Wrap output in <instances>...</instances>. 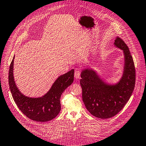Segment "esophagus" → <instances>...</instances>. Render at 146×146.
Wrapping results in <instances>:
<instances>
[{"mask_svg": "<svg viewBox=\"0 0 146 146\" xmlns=\"http://www.w3.org/2000/svg\"><path fill=\"white\" fill-rule=\"evenodd\" d=\"M80 75H81V71L80 70H76L75 72V78L76 79L80 78Z\"/></svg>", "mask_w": 146, "mask_h": 146, "instance_id": "obj_1", "label": "esophagus"}]
</instances>
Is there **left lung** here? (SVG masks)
I'll use <instances>...</instances> for the list:
<instances>
[{"label":"left lung","mask_w":146,"mask_h":146,"mask_svg":"<svg viewBox=\"0 0 146 146\" xmlns=\"http://www.w3.org/2000/svg\"><path fill=\"white\" fill-rule=\"evenodd\" d=\"M115 45L123 50L125 56L123 75L118 84L106 85L89 69L84 70L81 74L83 101L87 110L99 118H110L117 115L130 98L135 87V68L129 48L119 37L115 39Z\"/></svg>","instance_id":"obj_1"}]
</instances>
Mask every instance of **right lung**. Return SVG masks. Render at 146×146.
<instances>
[{"label":"right lung","instance_id":"1","mask_svg":"<svg viewBox=\"0 0 146 146\" xmlns=\"http://www.w3.org/2000/svg\"><path fill=\"white\" fill-rule=\"evenodd\" d=\"M14 59L9 71V85L11 92L19 110L31 120L46 122L54 119L61 111L60 98L62 94L74 80V70L60 76L54 83L50 90L42 98H27L19 92L14 80Z\"/></svg>","mask_w":146,"mask_h":146}]
</instances>
